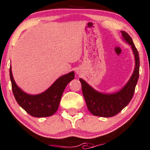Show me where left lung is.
<instances>
[{
  "label": "left lung",
  "instance_id": "8db88e82",
  "mask_svg": "<svg viewBox=\"0 0 150 150\" xmlns=\"http://www.w3.org/2000/svg\"><path fill=\"white\" fill-rule=\"evenodd\" d=\"M121 33L124 41L131 46L135 63L133 74L123 88L115 93H102L93 89L83 79H79L87 107L94 116L107 118L117 115L129 104L135 92V86L139 79V54L130 35L123 31H121Z\"/></svg>",
  "mask_w": 150,
  "mask_h": 150
}]
</instances>
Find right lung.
Masks as SVG:
<instances>
[{
  "instance_id": "right-lung-1",
  "label": "right lung",
  "mask_w": 150,
  "mask_h": 150,
  "mask_svg": "<svg viewBox=\"0 0 150 150\" xmlns=\"http://www.w3.org/2000/svg\"><path fill=\"white\" fill-rule=\"evenodd\" d=\"M9 73L13 93L18 104L29 115L38 118L50 117L57 112L64 89L75 78L74 71H71L60 77L44 92L31 95L24 92L17 86L13 77L11 66Z\"/></svg>"
}]
</instances>
